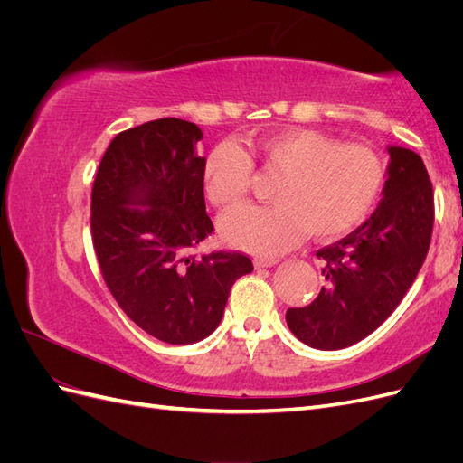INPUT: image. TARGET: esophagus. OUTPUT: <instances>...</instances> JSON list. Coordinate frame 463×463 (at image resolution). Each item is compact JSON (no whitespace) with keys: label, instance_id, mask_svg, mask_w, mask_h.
<instances>
[{"label":"esophagus","instance_id":"34e87169","mask_svg":"<svg viewBox=\"0 0 463 463\" xmlns=\"http://www.w3.org/2000/svg\"><path fill=\"white\" fill-rule=\"evenodd\" d=\"M278 264L276 257H257L255 259V266L257 269H270V266Z\"/></svg>","mask_w":463,"mask_h":463}]
</instances>
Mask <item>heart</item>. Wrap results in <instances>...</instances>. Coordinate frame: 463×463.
<instances>
[{
    "mask_svg": "<svg viewBox=\"0 0 463 463\" xmlns=\"http://www.w3.org/2000/svg\"><path fill=\"white\" fill-rule=\"evenodd\" d=\"M253 152L260 172L278 177L270 189L274 204L220 222L223 241L250 253H284L307 233L315 240L342 237L369 218L384 189L381 154L317 129L293 128L264 137ZM253 181V160L240 145L222 143L210 150L203 189L216 208L243 206Z\"/></svg>",
    "mask_w": 463,
    "mask_h": 463,
    "instance_id": "obj_1",
    "label": "heart"
}]
</instances>
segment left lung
I'll return each instance as SVG.
<instances>
[{"mask_svg":"<svg viewBox=\"0 0 463 463\" xmlns=\"http://www.w3.org/2000/svg\"><path fill=\"white\" fill-rule=\"evenodd\" d=\"M378 208L344 240L317 250L326 286L307 307L288 309L298 338L317 349H342L367 338L394 313L427 259L434 197L419 154L390 146Z\"/></svg>","mask_w":463,"mask_h":463,"instance_id":"8db88e82","label":"left lung"}]
</instances>
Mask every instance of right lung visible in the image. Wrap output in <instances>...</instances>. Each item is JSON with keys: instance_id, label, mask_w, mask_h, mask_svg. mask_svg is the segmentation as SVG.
<instances>
[{"instance_id": "right-lung-1", "label": "right lung", "mask_w": 463, "mask_h": 463, "mask_svg": "<svg viewBox=\"0 0 463 463\" xmlns=\"http://www.w3.org/2000/svg\"><path fill=\"white\" fill-rule=\"evenodd\" d=\"M203 131L177 118L116 135L92 185V245L111 296L137 326L165 344H194L220 325L240 250H193L214 232L197 154Z\"/></svg>"}]
</instances>
